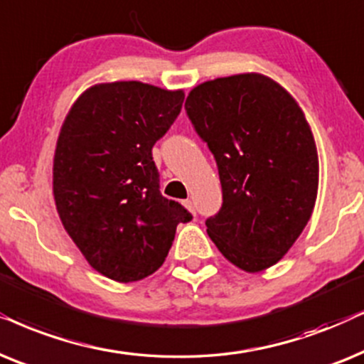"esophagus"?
Instances as JSON below:
<instances>
[{
  "label": "esophagus",
  "instance_id": "34e87169",
  "mask_svg": "<svg viewBox=\"0 0 364 364\" xmlns=\"http://www.w3.org/2000/svg\"><path fill=\"white\" fill-rule=\"evenodd\" d=\"M183 205H185V206H186V210H190V211L193 213V215H195V216H196V210H195V203H193V200H185V201H183Z\"/></svg>",
  "mask_w": 364,
  "mask_h": 364
}]
</instances>
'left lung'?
<instances>
[{
	"label": "left lung",
	"mask_w": 364,
	"mask_h": 364,
	"mask_svg": "<svg viewBox=\"0 0 364 364\" xmlns=\"http://www.w3.org/2000/svg\"><path fill=\"white\" fill-rule=\"evenodd\" d=\"M185 109L221 181L223 205L206 220L208 235L238 268H269L316 201L318 154L301 108L273 80L246 73L196 86Z\"/></svg>",
	"instance_id": "left-lung-1"
}]
</instances>
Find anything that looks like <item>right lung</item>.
Returning <instances> with one entry per match:
<instances>
[{
	"label": "right lung",
	"instance_id": "obj_1",
	"mask_svg": "<svg viewBox=\"0 0 364 364\" xmlns=\"http://www.w3.org/2000/svg\"><path fill=\"white\" fill-rule=\"evenodd\" d=\"M183 91L139 81L86 90L63 123L53 193L63 226L98 273L119 283L164 263L191 213L159 191L151 149L181 111Z\"/></svg>",
	"mask_w": 364,
	"mask_h": 364
}]
</instances>
